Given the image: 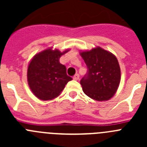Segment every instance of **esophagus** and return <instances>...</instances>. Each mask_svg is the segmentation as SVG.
Returning a JSON list of instances; mask_svg holds the SVG:
<instances>
[{
  "mask_svg": "<svg viewBox=\"0 0 147 147\" xmlns=\"http://www.w3.org/2000/svg\"><path fill=\"white\" fill-rule=\"evenodd\" d=\"M73 79L74 80H78L80 79V75L78 74H75L74 76H73Z\"/></svg>",
  "mask_w": 147,
  "mask_h": 147,
  "instance_id": "1",
  "label": "esophagus"
}]
</instances>
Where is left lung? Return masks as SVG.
Masks as SVG:
<instances>
[{"mask_svg":"<svg viewBox=\"0 0 147 147\" xmlns=\"http://www.w3.org/2000/svg\"><path fill=\"white\" fill-rule=\"evenodd\" d=\"M80 55L88 67L80 81L84 93L96 101H107L114 96L120 84L119 62L112 53L96 47L82 51Z\"/></svg>","mask_w":147,"mask_h":147,"instance_id":"1","label":"left lung"}]
</instances>
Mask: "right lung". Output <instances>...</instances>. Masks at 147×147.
<instances>
[{
  "label": "right lung",
  "mask_w": 147,
  "mask_h": 147,
  "mask_svg": "<svg viewBox=\"0 0 147 147\" xmlns=\"http://www.w3.org/2000/svg\"><path fill=\"white\" fill-rule=\"evenodd\" d=\"M63 52L48 49L35 54L28 66L27 80L30 89L39 99L47 101L57 97L67 82L72 80L67 76L66 67L59 62Z\"/></svg>",
  "instance_id": "right-lung-1"
}]
</instances>
